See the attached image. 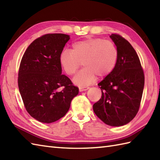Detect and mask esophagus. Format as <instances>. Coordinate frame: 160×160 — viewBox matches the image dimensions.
I'll return each mask as SVG.
<instances>
[{
	"mask_svg": "<svg viewBox=\"0 0 160 160\" xmlns=\"http://www.w3.org/2000/svg\"><path fill=\"white\" fill-rule=\"evenodd\" d=\"M89 89V87H79V91H87Z\"/></svg>",
	"mask_w": 160,
	"mask_h": 160,
	"instance_id": "34e87169",
	"label": "esophagus"
}]
</instances>
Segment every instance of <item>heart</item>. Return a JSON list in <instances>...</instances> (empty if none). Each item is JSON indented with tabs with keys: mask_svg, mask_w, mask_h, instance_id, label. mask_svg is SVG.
Listing matches in <instances>:
<instances>
[{
	"mask_svg": "<svg viewBox=\"0 0 160 160\" xmlns=\"http://www.w3.org/2000/svg\"><path fill=\"white\" fill-rule=\"evenodd\" d=\"M118 52L116 46L109 40L89 38L73 44L72 49H65L60 56V63L68 76H73L84 67L73 78L79 87L92 83L96 76L102 78L109 75L116 64Z\"/></svg>",
	"mask_w": 160,
	"mask_h": 160,
	"instance_id": "1",
	"label": "heart"
}]
</instances>
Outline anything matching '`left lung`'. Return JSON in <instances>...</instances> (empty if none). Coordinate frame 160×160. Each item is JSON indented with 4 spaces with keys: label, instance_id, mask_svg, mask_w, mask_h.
<instances>
[{
    "label": "left lung",
    "instance_id": "1",
    "mask_svg": "<svg viewBox=\"0 0 160 160\" xmlns=\"http://www.w3.org/2000/svg\"><path fill=\"white\" fill-rule=\"evenodd\" d=\"M110 38L118 56L112 72L98 83L101 98L93 105L94 113L105 124L120 127L137 115L144 86V74L138 54L127 40L116 33Z\"/></svg>",
    "mask_w": 160,
    "mask_h": 160
}]
</instances>
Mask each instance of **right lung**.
<instances>
[{
    "label": "right lung",
    "instance_id": "obj_1",
    "mask_svg": "<svg viewBox=\"0 0 160 160\" xmlns=\"http://www.w3.org/2000/svg\"><path fill=\"white\" fill-rule=\"evenodd\" d=\"M69 39L64 33L43 35L30 44L20 64L18 84L24 105L32 118L43 123L64 116L79 92L62 74L60 63V54Z\"/></svg>",
    "mask_w": 160,
    "mask_h": 160
}]
</instances>
